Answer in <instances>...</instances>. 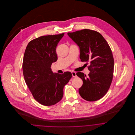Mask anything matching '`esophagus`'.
<instances>
[{"mask_svg": "<svg viewBox=\"0 0 135 135\" xmlns=\"http://www.w3.org/2000/svg\"><path fill=\"white\" fill-rule=\"evenodd\" d=\"M72 75L73 77L75 78V77H77L76 73V72H72Z\"/></svg>", "mask_w": 135, "mask_h": 135, "instance_id": "34e87169", "label": "esophagus"}]
</instances>
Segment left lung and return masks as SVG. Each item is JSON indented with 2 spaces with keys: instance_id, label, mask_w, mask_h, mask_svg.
Returning <instances> with one entry per match:
<instances>
[{
  "instance_id": "obj_1",
  "label": "left lung",
  "mask_w": 135,
  "mask_h": 135,
  "mask_svg": "<svg viewBox=\"0 0 135 135\" xmlns=\"http://www.w3.org/2000/svg\"><path fill=\"white\" fill-rule=\"evenodd\" d=\"M67 35L79 47L81 61L90 62L88 77L76 74L83 82L79 93L87 101L98 100L106 94L113 78L114 59L110 46L100 33L89 29Z\"/></svg>"
}]
</instances>
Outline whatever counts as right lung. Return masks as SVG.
<instances>
[{
	"label": "right lung",
	"mask_w": 135,
	"mask_h": 135,
	"mask_svg": "<svg viewBox=\"0 0 135 135\" xmlns=\"http://www.w3.org/2000/svg\"><path fill=\"white\" fill-rule=\"evenodd\" d=\"M64 33L45 36L29 42L25 51L23 73L33 97L45 106L60 102L63 88L72 77L70 72L53 73L51 66L57 60L56 48Z\"/></svg>",
	"instance_id": "obj_1"
}]
</instances>
